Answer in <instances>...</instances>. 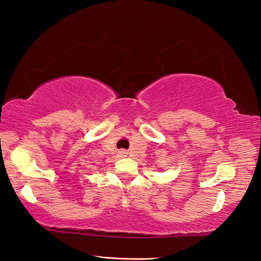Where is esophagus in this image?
<instances>
[{
    "mask_svg": "<svg viewBox=\"0 0 261 261\" xmlns=\"http://www.w3.org/2000/svg\"><path fill=\"white\" fill-rule=\"evenodd\" d=\"M120 153H121V154H125V153H126V152H125V150H121Z\"/></svg>",
    "mask_w": 261,
    "mask_h": 261,
    "instance_id": "1",
    "label": "esophagus"
}]
</instances>
